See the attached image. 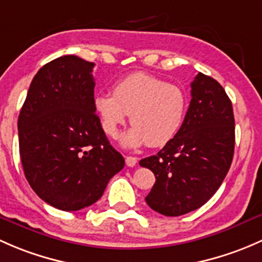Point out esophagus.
I'll use <instances>...</instances> for the list:
<instances>
[{
	"instance_id": "obj_1",
	"label": "esophagus",
	"mask_w": 262,
	"mask_h": 262,
	"mask_svg": "<svg viewBox=\"0 0 262 262\" xmlns=\"http://www.w3.org/2000/svg\"><path fill=\"white\" fill-rule=\"evenodd\" d=\"M125 160H126V165L130 166V168H132V166H135L137 164V158H135V156H126Z\"/></svg>"
}]
</instances>
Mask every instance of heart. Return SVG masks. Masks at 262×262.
Wrapping results in <instances>:
<instances>
[{"label": "heart", "instance_id": "1", "mask_svg": "<svg viewBox=\"0 0 262 262\" xmlns=\"http://www.w3.org/2000/svg\"><path fill=\"white\" fill-rule=\"evenodd\" d=\"M188 94L182 87L146 73H134L113 85V93L94 97L103 131L112 139L130 115L132 128L123 136L128 147L147 144L160 147L170 142L183 127L188 110Z\"/></svg>", "mask_w": 262, "mask_h": 262}]
</instances>
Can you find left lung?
Here are the masks:
<instances>
[{
	"label": "left lung",
	"instance_id": "obj_1",
	"mask_svg": "<svg viewBox=\"0 0 262 262\" xmlns=\"http://www.w3.org/2000/svg\"><path fill=\"white\" fill-rule=\"evenodd\" d=\"M191 99L177 136L140 165L155 175L145 198L151 209L177 217L201 208L227 175L234 151L231 99L213 78L198 73L190 84Z\"/></svg>",
	"mask_w": 262,
	"mask_h": 262
}]
</instances>
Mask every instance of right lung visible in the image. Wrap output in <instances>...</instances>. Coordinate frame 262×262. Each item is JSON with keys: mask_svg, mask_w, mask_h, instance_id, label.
Returning <instances> with one entry per match:
<instances>
[{"mask_svg": "<svg viewBox=\"0 0 262 262\" xmlns=\"http://www.w3.org/2000/svg\"><path fill=\"white\" fill-rule=\"evenodd\" d=\"M94 63L64 55L32 79L18 115V146L32 190L61 211L96 203L125 166L94 110Z\"/></svg>", "mask_w": 262, "mask_h": 262, "instance_id": "add662e5", "label": "right lung"}]
</instances>
